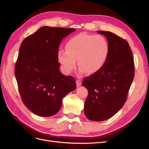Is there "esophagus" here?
<instances>
[{
  "mask_svg": "<svg viewBox=\"0 0 149 149\" xmlns=\"http://www.w3.org/2000/svg\"><path fill=\"white\" fill-rule=\"evenodd\" d=\"M76 85H77V86H79L81 85V80H79V79H77L76 81Z\"/></svg>",
  "mask_w": 149,
  "mask_h": 149,
  "instance_id": "34e87169",
  "label": "esophagus"
}]
</instances>
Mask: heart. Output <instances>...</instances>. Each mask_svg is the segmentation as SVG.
<instances>
[{"mask_svg":"<svg viewBox=\"0 0 149 149\" xmlns=\"http://www.w3.org/2000/svg\"><path fill=\"white\" fill-rule=\"evenodd\" d=\"M66 49L58 52V61L63 70L69 74L76 68V60L81 73H96L104 65L109 53L106 39L101 35L81 33L71 38Z\"/></svg>","mask_w":149,"mask_h":149,"instance_id":"1","label":"heart"}]
</instances>
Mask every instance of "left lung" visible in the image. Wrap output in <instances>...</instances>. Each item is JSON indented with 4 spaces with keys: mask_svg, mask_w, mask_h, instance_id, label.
<instances>
[{
    "mask_svg": "<svg viewBox=\"0 0 149 149\" xmlns=\"http://www.w3.org/2000/svg\"><path fill=\"white\" fill-rule=\"evenodd\" d=\"M97 32L106 37L109 53L102 69L85 78L82 84L88 91L85 116L91 120L102 121L116 114L125 102L134 77V63L125 40L110 31Z\"/></svg>",
    "mask_w": 149,
    "mask_h": 149,
    "instance_id": "1",
    "label": "left lung"
}]
</instances>
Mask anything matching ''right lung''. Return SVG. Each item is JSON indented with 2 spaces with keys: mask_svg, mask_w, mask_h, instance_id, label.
Returning a JSON list of instances; mask_svg holds the SVG:
<instances>
[{
  "mask_svg": "<svg viewBox=\"0 0 149 149\" xmlns=\"http://www.w3.org/2000/svg\"><path fill=\"white\" fill-rule=\"evenodd\" d=\"M75 30L44 26L21 44L15 75L22 101L36 115H55L63 97L76 89L74 78L61 74L57 58L62 40Z\"/></svg>",
  "mask_w": 149,
  "mask_h": 149,
  "instance_id": "1",
  "label": "right lung"
}]
</instances>
